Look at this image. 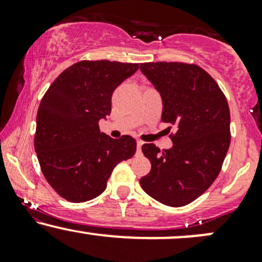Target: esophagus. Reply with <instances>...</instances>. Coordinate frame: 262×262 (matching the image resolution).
I'll use <instances>...</instances> for the list:
<instances>
[{
  "instance_id": "obj_1",
  "label": "esophagus",
  "mask_w": 262,
  "mask_h": 262,
  "mask_svg": "<svg viewBox=\"0 0 262 262\" xmlns=\"http://www.w3.org/2000/svg\"><path fill=\"white\" fill-rule=\"evenodd\" d=\"M143 141H141V140H137V146H138V148H137V151H138V154H140V152H141V146H143Z\"/></svg>"
}]
</instances>
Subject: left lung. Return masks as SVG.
Wrapping results in <instances>:
<instances>
[{"label": "left lung", "mask_w": 262, "mask_h": 262, "mask_svg": "<svg viewBox=\"0 0 262 262\" xmlns=\"http://www.w3.org/2000/svg\"><path fill=\"white\" fill-rule=\"evenodd\" d=\"M141 73L162 100L161 121L176 125L172 148L160 151L144 144L151 170L141 177L144 191L162 204L193 202L214 182L230 144V112L218 83L200 66L185 62H144Z\"/></svg>", "instance_id": "obj_1"}]
</instances>
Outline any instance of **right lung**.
I'll return each mask as SVG.
<instances>
[{"instance_id": "add662e5", "label": "right lung", "mask_w": 262, "mask_h": 262, "mask_svg": "<svg viewBox=\"0 0 262 262\" xmlns=\"http://www.w3.org/2000/svg\"><path fill=\"white\" fill-rule=\"evenodd\" d=\"M139 69L130 62H76L50 85L37 114L34 149L56 193L74 203L100 196L117 164L133 158L130 135L113 139L98 122L111 114L113 91Z\"/></svg>"}]
</instances>
